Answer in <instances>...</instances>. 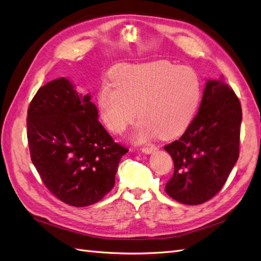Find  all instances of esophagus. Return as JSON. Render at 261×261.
Returning <instances> with one entry per match:
<instances>
[{
  "label": "esophagus",
  "mask_w": 261,
  "mask_h": 261,
  "mask_svg": "<svg viewBox=\"0 0 261 261\" xmlns=\"http://www.w3.org/2000/svg\"><path fill=\"white\" fill-rule=\"evenodd\" d=\"M157 149L156 146L154 145H147V146H144V147L142 148V151L145 152V154H150V152L155 151Z\"/></svg>",
  "instance_id": "obj_1"
}]
</instances>
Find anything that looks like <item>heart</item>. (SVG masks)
I'll use <instances>...</instances> for the list:
<instances>
[{"label":"heart","mask_w":261,"mask_h":261,"mask_svg":"<svg viewBox=\"0 0 261 261\" xmlns=\"http://www.w3.org/2000/svg\"><path fill=\"white\" fill-rule=\"evenodd\" d=\"M114 84L104 82L98 92L101 119L120 135L137 117L132 139L144 143L157 135H179L192 122L201 98L198 74L167 61L120 65L112 73Z\"/></svg>","instance_id":"1"}]
</instances>
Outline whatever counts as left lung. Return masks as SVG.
I'll list each match as a JSON object with an SVG mask.
<instances>
[{
  "label": "left lung",
  "instance_id": "1",
  "mask_svg": "<svg viewBox=\"0 0 261 261\" xmlns=\"http://www.w3.org/2000/svg\"><path fill=\"white\" fill-rule=\"evenodd\" d=\"M241 118L240 101L224 79L208 80L193 122L164 147L174 161L165 186L171 198L199 205L218 194L239 157Z\"/></svg>",
  "mask_w": 261,
  "mask_h": 261
}]
</instances>
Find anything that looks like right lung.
Here are the masks:
<instances>
[{
    "instance_id": "right-lung-1",
    "label": "right lung",
    "mask_w": 261,
    "mask_h": 261,
    "mask_svg": "<svg viewBox=\"0 0 261 261\" xmlns=\"http://www.w3.org/2000/svg\"><path fill=\"white\" fill-rule=\"evenodd\" d=\"M97 118L91 95L79 94L64 77L42 86L28 110L32 163L49 192L74 207L93 205L111 192L128 151Z\"/></svg>"
}]
</instances>
